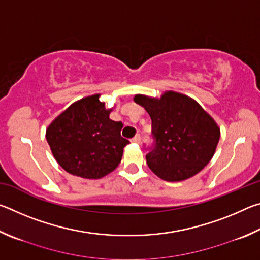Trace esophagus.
Instances as JSON below:
<instances>
[{
	"instance_id": "34e87169",
	"label": "esophagus",
	"mask_w": 260,
	"mask_h": 260,
	"mask_svg": "<svg viewBox=\"0 0 260 260\" xmlns=\"http://www.w3.org/2000/svg\"><path fill=\"white\" fill-rule=\"evenodd\" d=\"M132 142L134 143H140L141 142V135L140 134H136L133 139H132Z\"/></svg>"
}]
</instances>
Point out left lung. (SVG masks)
I'll use <instances>...</instances> for the list:
<instances>
[{
    "mask_svg": "<svg viewBox=\"0 0 260 260\" xmlns=\"http://www.w3.org/2000/svg\"><path fill=\"white\" fill-rule=\"evenodd\" d=\"M134 101L151 118L153 143L144 149L153 173L166 181H182L209 164L220 129L196 101L175 91L160 100L136 95Z\"/></svg>",
    "mask_w": 260,
    "mask_h": 260,
    "instance_id": "1",
    "label": "left lung"
}]
</instances>
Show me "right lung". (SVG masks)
<instances>
[{"instance_id": "1", "label": "right lung", "mask_w": 260, "mask_h": 260, "mask_svg": "<svg viewBox=\"0 0 260 260\" xmlns=\"http://www.w3.org/2000/svg\"><path fill=\"white\" fill-rule=\"evenodd\" d=\"M100 95L82 99L60 113L48 127L46 138L57 162L77 177L100 179L119 165L129 143L120 135L121 121L109 118L111 110Z\"/></svg>"}]
</instances>
